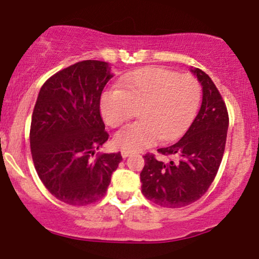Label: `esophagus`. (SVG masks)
<instances>
[{"label":"esophagus","instance_id":"1","mask_svg":"<svg viewBox=\"0 0 259 259\" xmlns=\"http://www.w3.org/2000/svg\"><path fill=\"white\" fill-rule=\"evenodd\" d=\"M121 155H122V157H128L132 155V153H131V151H127V150H122L121 151Z\"/></svg>","mask_w":259,"mask_h":259}]
</instances>
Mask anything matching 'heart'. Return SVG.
Instances as JSON below:
<instances>
[{
    "label": "heart",
    "mask_w": 259,
    "mask_h": 259,
    "mask_svg": "<svg viewBox=\"0 0 259 259\" xmlns=\"http://www.w3.org/2000/svg\"><path fill=\"white\" fill-rule=\"evenodd\" d=\"M201 99L196 77L162 68H144L124 76L118 90H109L100 99L105 122L118 127L135 116L139 121L127 124L114 137L117 148L133 153L178 138L188 128Z\"/></svg>",
    "instance_id": "obj_1"
}]
</instances>
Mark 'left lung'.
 Returning <instances> with one entry per match:
<instances>
[{
  "label": "left lung",
  "mask_w": 259,
  "mask_h": 259,
  "mask_svg": "<svg viewBox=\"0 0 259 259\" xmlns=\"http://www.w3.org/2000/svg\"><path fill=\"white\" fill-rule=\"evenodd\" d=\"M202 84V104L195 120L176 144L159 149L175 159L162 162L145 154L142 193L156 205L179 208L197 201L214 181L223 159L229 124L227 105L213 81L202 70H191Z\"/></svg>",
  "instance_id": "1"
}]
</instances>
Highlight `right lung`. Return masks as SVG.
I'll return each mask as SVG.
<instances>
[{"label": "right lung", "mask_w": 259, "mask_h": 259, "mask_svg": "<svg viewBox=\"0 0 259 259\" xmlns=\"http://www.w3.org/2000/svg\"><path fill=\"white\" fill-rule=\"evenodd\" d=\"M111 77L105 62L83 60L39 90L30 126L32 161L47 190L68 205L99 201L122 160L120 153L94 155L109 138L100 96Z\"/></svg>", "instance_id": "1"}]
</instances>
